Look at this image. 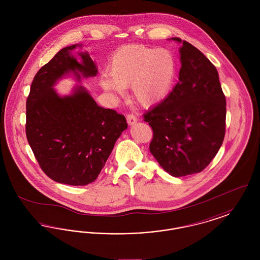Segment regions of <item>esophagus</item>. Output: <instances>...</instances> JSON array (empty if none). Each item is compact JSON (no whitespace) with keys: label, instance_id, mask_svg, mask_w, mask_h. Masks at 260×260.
Masks as SVG:
<instances>
[{"label":"esophagus","instance_id":"1","mask_svg":"<svg viewBox=\"0 0 260 260\" xmlns=\"http://www.w3.org/2000/svg\"><path fill=\"white\" fill-rule=\"evenodd\" d=\"M126 121H127V124H136V122H137V118H136L134 114H128L126 116Z\"/></svg>","mask_w":260,"mask_h":260}]
</instances>
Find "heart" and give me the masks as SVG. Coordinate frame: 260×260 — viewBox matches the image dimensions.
Listing matches in <instances>:
<instances>
[{
	"label": "heart",
	"mask_w": 260,
	"mask_h": 260,
	"mask_svg": "<svg viewBox=\"0 0 260 260\" xmlns=\"http://www.w3.org/2000/svg\"><path fill=\"white\" fill-rule=\"evenodd\" d=\"M110 78L102 79V87L120 91L132 87L133 96L142 106L161 102L170 93L176 76V60L168 49L144 45L120 48L108 66Z\"/></svg>",
	"instance_id": "obj_1"
}]
</instances>
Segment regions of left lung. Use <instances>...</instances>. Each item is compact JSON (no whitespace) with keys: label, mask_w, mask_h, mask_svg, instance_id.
<instances>
[{"label":"left lung","mask_w":260,"mask_h":260,"mask_svg":"<svg viewBox=\"0 0 260 260\" xmlns=\"http://www.w3.org/2000/svg\"><path fill=\"white\" fill-rule=\"evenodd\" d=\"M179 51V82L143 115L153 129L151 154L175 177L201 173L210 165L222 145L226 125V99L215 66L186 41Z\"/></svg>","instance_id":"left-lung-1"}]
</instances>
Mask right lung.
I'll use <instances>...</instances> for the list:
<instances>
[{
    "mask_svg": "<svg viewBox=\"0 0 260 260\" xmlns=\"http://www.w3.org/2000/svg\"><path fill=\"white\" fill-rule=\"evenodd\" d=\"M76 45L59 50L35 75L26 100L25 132L40 168L50 179L73 186L93 182L105 166L116 140L127 126L124 115L99 106L80 86L60 98L52 88L69 71L78 80L95 76L87 52L82 63L70 55Z\"/></svg>",
    "mask_w": 260,
    "mask_h": 260,
    "instance_id": "1",
    "label": "right lung"
}]
</instances>
